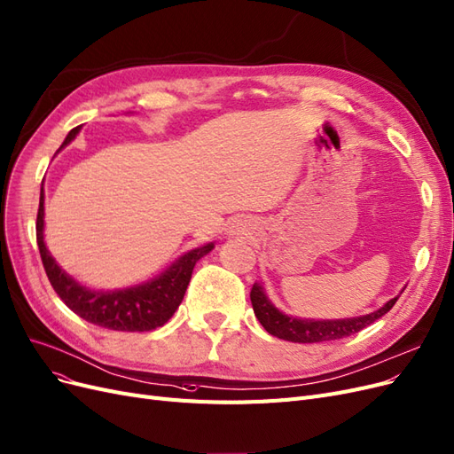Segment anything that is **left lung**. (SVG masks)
Returning a JSON list of instances; mask_svg holds the SVG:
<instances>
[{
  "label": "left lung",
  "instance_id": "1",
  "mask_svg": "<svg viewBox=\"0 0 454 454\" xmlns=\"http://www.w3.org/2000/svg\"><path fill=\"white\" fill-rule=\"evenodd\" d=\"M249 299H252L255 317L264 326V331L269 334L294 341V343H317V341H331L348 338L358 331H363L373 321L383 317L387 311L393 308L398 301V296L390 299L383 308H380L373 314L363 316V317H351V319H336V321H314V319H296L281 314L276 309L270 301L267 299L261 286H254L252 293H249Z\"/></svg>",
  "mask_w": 454,
  "mask_h": 454
}]
</instances>
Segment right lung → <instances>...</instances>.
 I'll return each instance as SVG.
<instances>
[{
    "label": "right lung",
    "mask_w": 454,
    "mask_h": 454,
    "mask_svg": "<svg viewBox=\"0 0 454 454\" xmlns=\"http://www.w3.org/2000/svg\"><path fill=\"white\" fill-rule=\"evenodd\" d=\"M78 129L81 128H73L59 148L67 146L76 137ZM43 227L44 195L41 190L35 229L41 261L46 276H49L51 286L54 287L59 299L78 317L103 328H111V331L123 333L153 331V328L163 326L173 317L184 299L187 286H190L195 262L200 257H205L208 252H212L214 247V244H207L192 249V252H187L176 262L170 264L163 274L153 278L152 281H146L143 286L121 291H93L76 284L71 276H67L58 267V262L52 259L49 249L44 246Z\"/></svg>",
    "instance_id": "obj_1"
}]
</instances>
